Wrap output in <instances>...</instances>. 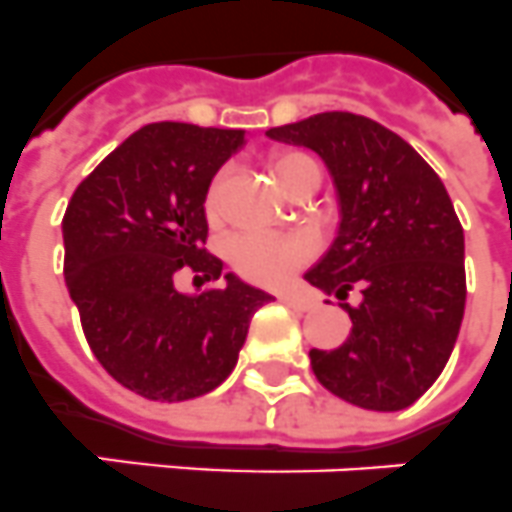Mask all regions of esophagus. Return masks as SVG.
I'll list each match as a JSON object with an SVG mask.
<instances>
[{"mask_svg": "<svg viewBox=\"0 0 512 512\" xmlns=\"http://www.w3.org/2000/svg\"><path fill=\"white\" fill-rule=\"evenodd\" d=\"M278 299H281V302L286 304V307H294V309H299V312H307V309L315 307V299H312V296L296 294V291H283V294L278 296Z\"/></svg>", "mask_w": 512, "mask_h": 512, "instance_id": "obj_1", "label": "esophagus"}]
</instances>
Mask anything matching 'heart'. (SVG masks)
<instances>
[{"label":"heart","mask_w":512,"mask_h":512,"mask_svg":"<svg viewBox=\"0 0 512 512\" xmlns=\"http://www.w3.org/2000/svg\"><path fill=\"white\" fill-rule=\"evenodd\" d=\"M276 174L283 187L294 182V176L304 169H317L312 158L302 153H283L276 158ZM231 169L223 166L210 179L208 190H205V216L208 221H221L223 210H226V184H229ZM317 255V239L307 231H242V234L231 236L226 257H229L231 268L244 276L247 281L265 283H281L291 278L296 270L307 265Z\"/></svg>","instance_id":"b5f03b06"}]
</instances>
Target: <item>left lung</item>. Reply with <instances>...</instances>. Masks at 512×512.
I'll list each match as a JSON object with an SVG mask.
<instances>
[{
	"instance_id": "obj_1",
	"label": "left lung",
	"mask_w": 512,
	"mask_h": 512,
	"mask_svg": "<svg viewBox=\"0 0 512 512\" xmlns=\"http://www.w3.org/2000/svg\"><path fill=\"white\" fill-rule=\"evenodd\" d=\"M268 137L315 150L341 213L336 239L304 278L341 299L351 333L338 349L309 351L312 372L359 409H406L448 364L466 307L463 229L445 184L403 137L349 111ZM354 288L359 305L345 302Z\"/></svg>"
}]
</instances>
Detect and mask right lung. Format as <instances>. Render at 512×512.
<instances>
[{
    "mask_svg": "<svg viewBox=\"0 0 512 512\" xmlns=\"http://www.w3.org/2000/svg\"><path fill=\"white\" fill-rule=\"evenodd\" d=\"M242 145L244 130L145 124L80 182L64 213V281L85 338L101 367L148 401L216 390L252 315L273 302L203 249L205 190ZM179 272L224 286L182 295Z\"/></svg>",
    "mask_w": 512,
    "mask_h": 512,
    "instance_id": "obj_1",
    "label": "right lung"
}]
</instances>
